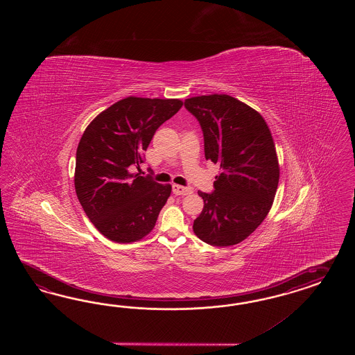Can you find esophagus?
Returning a JSON list of instances; mask_svg holds the SVG:
<instances>
[{"instance_id":"1","label":"esophagus","mask_w":355,"mask_h":355,"mask_svg":"<svg viewBox=\"0 0 355 355\" xmlns=\"http://www.w3.org/2000/svg\"><path fill=\"white\" fill-rule=\"evenodd\" d=\"M173 193L175 195H190L193 193L191 187H184L181 184H173Z\"/></svg>"}]
</instances>
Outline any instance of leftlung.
Here are the masks:
<instances>
[{"label":"left lung","mask_w":355,"mask_h":355,"mask_svg":"<svg viewBox=\"0 0 355 355\" xmlns=\"http://www.w3.org/2000/svg\"><path fill=\"white\" fill-rule=\"evenodd\" d=\"M184 107L202 126L205 159L220 164L215 191H198L205 207L193 233L208 245L233 246L263 223L273 205L279 166L270 130L259 112L229 95L190 97Z\"/></svg>","instance_id":"left-lung-1"}]
</instances>
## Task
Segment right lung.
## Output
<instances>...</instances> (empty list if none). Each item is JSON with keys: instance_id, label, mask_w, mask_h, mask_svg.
Here are the masks:
<instances>
[{"instance_id": "1", "label": "right lung", "mask_w": 355, "mask_h": 355, "mask_svg": "<svg viewBox=\"0 0 355 355\" xmlns=\"http://www.w3.org/2000/svg\"><path fill=\"white\" fill-rule=\"evenodd\" d=\"M182 105L180 98L129 96L103 110L85 130L76 150V196L107 239L137 242L155 227L172 186L131 174L129 166H139L156 130Z\"/></svg>"}]
</instances>
